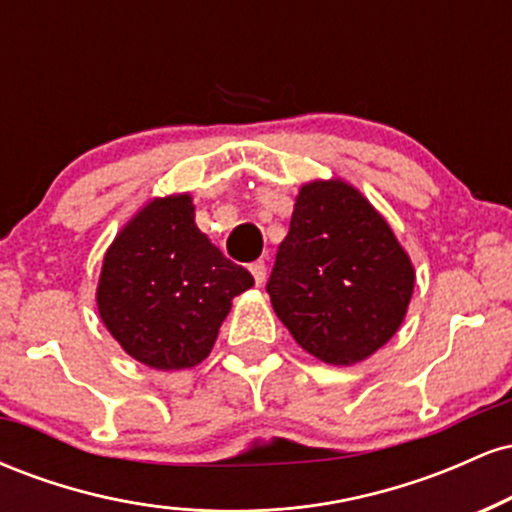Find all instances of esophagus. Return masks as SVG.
Masks as SVG:
<instances>
[{
  "label": "esophagus",
  "mask_w": 512,
  "mask_h": 512,
  "mask_svg": "<svg viewBox=\"0 0 512 512\" xmlns=\"http://www.w3.org/2000/svg\"><path fill=\"white\" fill-rule=\"evenodd\" d=\"M250 274L255 276V284L260 286L264 279H267V264H264L262 260H257V262H252L250 264Z\"/></svg>",
  "instance_id": "esophagus-1"
}]
</instances>
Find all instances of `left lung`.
Returning a JSON list of instances; mask_svg holds the SVG:
<instances>
[{
    "label": "left lung",
    "instance_id": "left-lung-1",
    "mask_svg": "<svg viewBox=\"0 0 512 512\" xmlns=\"http://www.w3.org/2000/svg\"><path fill=\"white\" fill-rule=\"evenodd\" d=\"M414 267L373 204L344 180L301 187L267 293L308 354L351 366L390 342L407 315Z\"/></svg>",
    "mask_w": 512,
    "mask_h": 512
}]
</instances>
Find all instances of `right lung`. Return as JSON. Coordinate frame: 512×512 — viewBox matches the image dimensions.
Masks as SVG:
<instances>
[{
    "label": "right lung",
    "instance_id": "obj_1",
    "mask_svg": "<svg viewBox=\"0 0 512 512\" xmlns=\"http://www.w3.org/2000/svg\"><path fill=\"white\" fill-rule=\"evenodd\" d=\"M255 284L195 223L190 195L149 202L117 233L98 281V313L129 356L156 370L209 356L231 301Z\"/></svg>",
    "mask_w": 512,
    "mask_h": 512
}]
</instances>
